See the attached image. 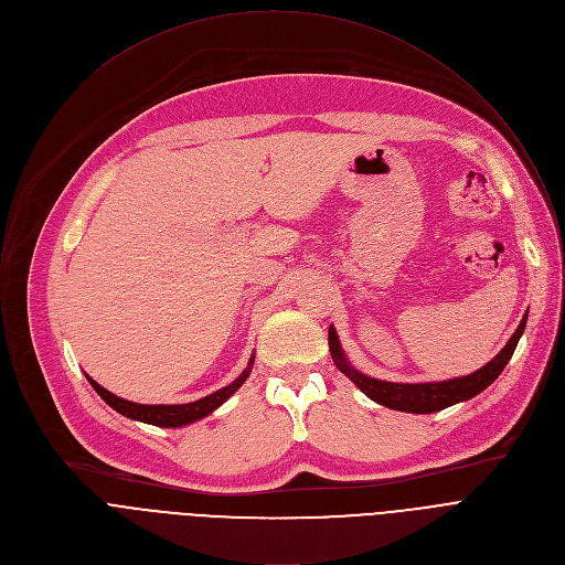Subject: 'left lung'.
I'll return each mask as SVG.
<instances>
[{
	"label": "left lung",
	"instance_id": "left-lung-1",
	"mask_svg": "<svg viewBox=\"0 0 565 565\" xmlns=\"http://www.w3.org/2000/svg\"><path fill=\"white\" fill-rule=\"evenodd\" d=\"M525 324H527V312L523 315L514 335L508 340V344L501 349V353L494 360H490L486 366H480L478 371H473L469 375L451 377V380H443V382H416V384L386 382V380H377V377H371V375L358 371L347 360V353L342 351V344H340L333 327L329 329V349H331L335 366L362 393H366L373 402H377V405L395 409V412H407V414H436L451 405H458V402H465V399L478 395L480 391H486L503 373L505 364L512 360L514 349L525 331Z\"/></svg>",
	"mask_w": 565,
	"mask_h": 565
}]
</instances>
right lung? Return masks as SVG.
<instances>
[{"mask_svg":"<svg viewBox=\"0 0 565 565\" xmlns=\"http://www.w3.org/2000/svg\"><path fill=\"white\" fill-rule=\"evenodd\" d=\"M253 364H255V353L250 355L248 366H246L244 371H241V375H238L232 384H227V386H223V388H218V391H214V393H210V395H205V397H201V399L188 402V405H138V402H131V399H125V397L114 395L111 391H107L105 386H100L96 380H92V375H87V373H85V375H87L89 384L96 388V393L107 402V405H109L114 412L122 414L125 418H131V420L145 423V425H153V427L177 429V427L192 425V423H196V420L210 416L212 412H216V409L223 405V402H225L241 384H244V382L248 380V375H250V371H253Z\"/></svg>","mask_w":565,"mask_h":565,"instance_id":"obj_1","label":"right lung"}]
</instances>
